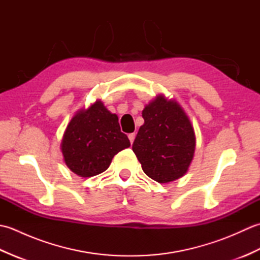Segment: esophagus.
<instances>
[{
	"mask_svg": "<svg viewBox=\"0 0 260 260\" xmlns=\"http://www.w3.org/2000/svg\"><path fill=\"white\" fill-rule=\"evenodd\" d=\"M128 139H129L131 143H133L134 140H135V133H131V134L128 135Z\"/></svg>",
	"mask_w": 260,
	"mask_h": 260,
	"instance_id": "34e87169",
	"label": "esophagus"
}]
</instances>
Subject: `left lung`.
<instances>
[{
	"mask_svg": "<svg viewBox=\"0 0 260 260\" xmlns=\"http://www.w3.org/2000/svg\"><path fill=\"white\" fill-rule=\"evenodd\" d=\"M144 125L133 143V152L144 173L158 183L183 176L193 158L196 135L191 121L176 102L156 97L142 112Z\"/></svg>",
	"mask_w": 260,
	"mask_h": 260,
	"instance_id": "obj_1",
	"label": "left lung"
}]
</instances>
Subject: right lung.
Masks as SVG:
<instances>
[{
  "instance_id": "obj_1",
  "label": "right lung",
  "mask_w": 260,
  "mask_h": 260,
  "mask_svg": "<svg viewBox=\"0 0 260 260\" xmlns=\"http://www.w3.org/2000/svg\"><path fill=\"white\" fill-rule=\"evenodd\" d=\"M129 145L128 137L120 132L117 116L98 101L70 120L61 151L73 172L89 178L106 171L116 154Z\"/></svg>"
}]
</instances>
